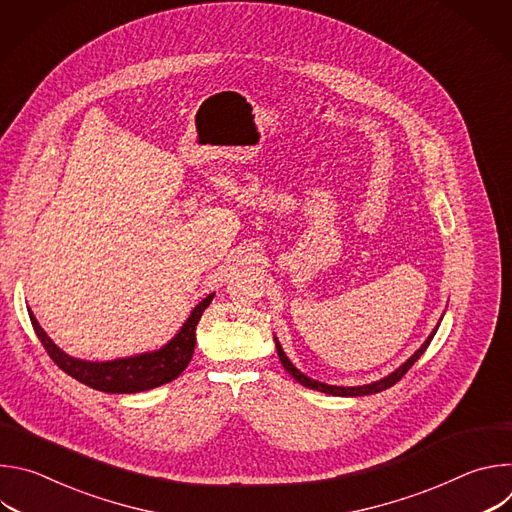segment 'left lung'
<instances>
[{"label": "left lung", "mask_w": 512, "mask_h": 512, "mask_svg": "<svg viewBox=\"0 0 512 512\" xmlns=\"http://www.w3.org/2000/svg\"><path fill=\"white\" fill-rule=\"evenodd\" d=\"M442 318H444V316H442ZM442 318H440V322H442ZM437 328H440V324H437V326L431 330V334L427 336V340L401 364V367H397L391 375H387V377H383V379H379V381H373V383H369V385H358V387H338V385H326V383H320V381H316V379H310L308 375H304V373L296 367L294 362H291V360L287 358V354L283 352V348H281V344H279V340H277L275 336H273V340H275L277 356H279V360H281V364H283V369H285L291 377H294L300 385H304V387H308V389H314V391H320V393L334 395V397H362V395L381 393V391L393 387L397 381H401V377L413 367V364L417 362V358L427 350V346H429V342L433 340Z\"/></svg>", "instance_id": "obj_1"}]
</instances>
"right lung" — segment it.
Masks as SVG:
<instances>
[{
    "mask_svg": "<svg viewBox=\"0 0 512 512\" xmlns=\"http://www.w3.org/2000/svg\"><path fill=\"white\" fill-rule=\"evenodd\" d=\"M212 298L214 294H208L202 302H198L182 328L162 348L115 360H85L66 354L52 342V338L44 332V328L38 324L36 316L30 310L28 314L36 336L40 338L48 356L58 364V369L91 389L123 395L156 389L182 375L194 354L196 326L202 318V312L210 306Z\"/></svg>",
    "mask_w": 512,
    "mask_h": 512,
    "instance_id": "obj_1",
    "label": "right lung"
}]
</instances>
